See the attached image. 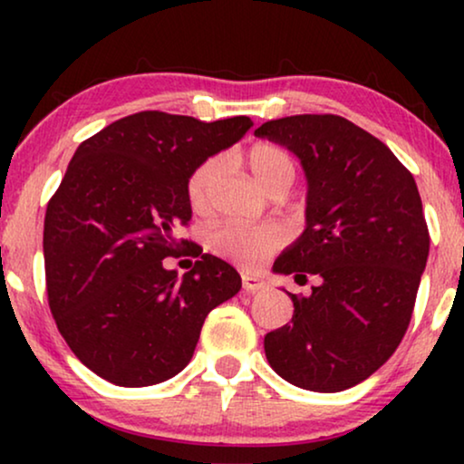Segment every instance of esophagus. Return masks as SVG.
Wrapping results in <instances>:
<instances>
[{"label": "esophagus", "instance_id": "34e87169", "mask_svg": "<svg viewBox=\"0 0 464 464\" xmlns=\"http://www.w3.org/2000/svg\"><path fill=\"white\" fill-rule=\"evenodd\" d=\"M243 287L246 291H253V294H256V291H264L268 285H266V281H262V278L256 275H243Z\"/></svg>", "mask_w": 464, "mask_h": 464}]
</instances>
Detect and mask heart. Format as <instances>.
I'll return each mask as SVG.
<instances>
[{
	"mask_svg": "<svg viewBox=\"0 0 464 464\" xmlns=\"http://www.w3.org/2000/svg\"><path fill=\"white\" fill-rule=\"evenodd\" d=\"M246 164H249L251 173L259 181L266 192L275 188L276 183L294 181L295 177V164L283 150L281 145L275 143H256L246 150ZM221 173V160L219 158H208L194 169L189 175L186 194L189 207L196 213L207 211L208 202H211V194L215 183L219 179ZM283 243V234L276 227H249L240 224H224L211 230L207 238L208 251L215 256L232 259L246 268H256V266L264 264L272 253H275Z\"/></svg>",
	"mask_w": 464,
	"mask_h": 464,
	"instance_id": "obj_1",
	"label": "heart"
}]
</instances>
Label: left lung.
<instances>
[{"label": "left lung", "instance_id": "left-lung-1", "mask_svg": "<svg viewBox=\"0 0 464 464\" xmlns=\"http://www.w3.org/2000/svg\"><path fill=\"white\" fill-rule=\"evenodd\" d=\"M257 137L300 158L308 179L306 230L275 272L306 283L287 325L266 334L272 370L316 392H338L382 367L408 332L429 257L416 181L370 132L334 113L264 122Z\"/></svg>", "mask_w": 464, "mask_h": 464}]
</instances>
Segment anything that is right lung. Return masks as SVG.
Returning <instances> with one entry per match:
<instances>
[{
	"label": "right lung",
	"mask_w": 464,
	"mask_h": 464,
	"mask_svg": "<svg viewBox=\"0 0 464 464\" xmlns=\"http://www.w3.org/2000/svg\"><path fill=\"white\" fill-rule=\"evenodd\" d=\"M253 126L234 116L139 111L80 143L44 219L50 313L75 357L118 386H151L192 359L202 323L238 294V272L200 256L181 278L162 266L188 240L186 186Z\"/></svg>",
	"instance_id": "obj_1"
}]
</instances>
